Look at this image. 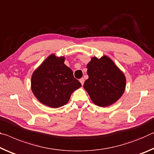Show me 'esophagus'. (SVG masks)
Masks as SVG:
<instances>
[{
	"label": "esophagus",
	"mask_w": 154,
	"mask_h": 154,
	"mask_svg": "<svg viewBox=\"0 0 154 154\" xmlns=\"http://www.w3.org/2000/svg\"><path fill=\"white\" fill-rule=\"evenodd\" d=\"M80 83H81V85H83V84H84V82H85L84 79H83V78H82V79H80Z\"/></svg>",
	"instance_id": "34e87169"
}]
</instances>
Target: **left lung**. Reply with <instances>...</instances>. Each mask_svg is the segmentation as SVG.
<instances>
[{
  "label": "left lung",
  "instance_id": "obj_1",
  "mask_svg": "<svg viewBox=\"0 0 154 154\" xmlns=\"http://www.w3.org/2000/svg\"><path fill=\"white\" fill-rule=\"evenodd\" d=\"M89 79L83 87L95 105L106 107L122 96L126 86L125 74L106 55L91 58L87 65Z\"/></svg>",
  "mask_w": 154,
  "mask_h": 154
}]
</instances>
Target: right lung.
Returning a JSON list of instances; mask_svg holds the SVG:
<instances>
[{
	"instance_id": "right-lung-1",
	"label": "right lung",
	"mask_w": 154,
	"mask_h": 154,
	"mask_svg": "<svg viewBox=\"0 0 154 154\" xmlns=\"http://www.w3.org/2000/svg\"><path fill=\"white\" fill-rule=\"evenodd\" d=\"M64 56L49 55L32 73L31 87L40 102L57 108L69 102L73 92L81 87L72 70L64 63Z\"/></svg>"
}]
</instances>
